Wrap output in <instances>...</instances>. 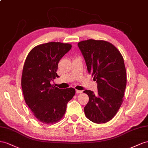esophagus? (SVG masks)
<instances>
[{
	"instance_id": "1",
	"label": "esophagus",
	"mask_w": 148,
	"mask_h": 148,
	"mask_svg": "<svg viewBox=\"0 0 148 148\" xmlns=\"http://www.w3.org/2000/svg\"><path fill=\"white\" fill-rule=\"evenodd\" d=\"M75 92H76V94H81L82 92V90H75Z\"/></svg>"
}]
</instances>
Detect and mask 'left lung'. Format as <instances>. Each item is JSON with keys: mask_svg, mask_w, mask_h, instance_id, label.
<instances>
[{"mask_svg": "<svg viewBox=\"0 0 148 148\" xmlns=\"http://www.w3.org/2000/svg\"><path fill=\"white\" fill-rule=\"evenodd\" d=\"M89 73L97 83V94L85 90L89 100L84 107L87 118L106 123L115 116L123 102L127 76L123 57L108 41L89 39L78 43Z\"/></svg>", "mask_w": 148, "mask_h": 148, "instance_id": "1", "label": "left lung"}]
</instances>
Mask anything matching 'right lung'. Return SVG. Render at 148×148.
<instances>
[{
    "label": "right lung",
    "mask_w": 148,
    "mask_h": 148,
    "mask_svg": "<svg viewBox=\"0 0 148 148\" xmlns=\"http://www.w3.org/2000/svg\"><path fill=\"white\" fill-rule=\"evenodd\" d=\"M72 45L51 42L38 45L29 52L22 70L21 86L25 103L34 116L44 124L62 118L67 104L74 97V88L59 89L51 84L58 77V63Z\"/></svg>",
    "instance_id": "1"
}]
</instances>
